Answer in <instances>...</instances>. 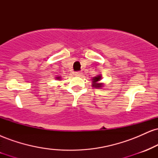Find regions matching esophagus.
Listing matches in <instances>:
<instances>
[{"label":"esophagus","instance_id":"34e87169","mask_svg":"<svg viewBox=\"0 0 158 158\" xmlns=\"http://www.w3.org/2000/svg\"><path fill=\"white\" fill-rule=\"evenodd\" d=\"M81 72H76L75 73H74V75L76 76V77H80V76H81Z\"/></svg>","mask_w":158,"mask_h":158}]
</instances>
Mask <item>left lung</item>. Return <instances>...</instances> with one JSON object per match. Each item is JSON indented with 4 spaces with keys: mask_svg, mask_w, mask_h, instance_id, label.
Segmentation results:
<instances>
[{
    "mask_svg": "<svg viewBox=\"0 0 158 158\" xmlns=\"http://www.w3.org/2000/svg\"><path fill=\"white\" fill-rule=\"evenodd\" d=\"M101 79H102V77H101L100 75L94 77L93 79H92V87H94V88H102L103 86V84L102 83L99 82V81L101 80Z\"/></svg>",
    "mask_w": 158,
    "mask_h": 158,
    "instance_id": "8db88e82",
    "label": "left lung"
}]
</instances>
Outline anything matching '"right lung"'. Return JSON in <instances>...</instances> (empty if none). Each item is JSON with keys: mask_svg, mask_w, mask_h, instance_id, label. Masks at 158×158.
<instances>
[{"mask_svg": "<svg viewBox=\"0 0 158 158\" xmlns=\"http://www.w3.org/2000/svg\"><path fill=\"white\" fill-rule=\"evenodd\" d=\"M56 79H58V80H60L61 77H56Z\"/></svg>", "mask_w": 158, "mask_h": 158, "instance_id": "obj_1", "label": "right lung"}]
</instances>
